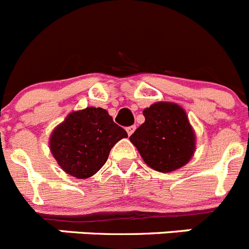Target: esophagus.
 <instances>
[{
  "label": "esophagus",
  "instance_id": "1",
  "mask_svg": "<svg viewBox=\"0 0 249 249\" xmlns=\"http://www.w3.org/2000/svg\"><path fill=\"white\" fill-rule=\"evenodd\" d=\"M135 129H136V126H129V127H127L126 131H127V133H128V136H131L132 133L135 132Z\"/></svg>",
  "mask_w": 249,
  "mask_h": 249
}]
</instances>
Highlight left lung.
<instances>
[{"mask_svg":"<svg viewBox=\"0 0 249 249\" xmlns=\"http://www.w3.org/2000/svg\"><path fill=\"white\" fill-rule=\"evenodd\" d=\"M144 123L129 137L143 160L158 172H171L191 160L195 133L187 114L176 103L158 102L143 111Z\"/></svg>","mask_w":249,"mask_h":249,"instance_id":"left-lung-1","label":"left lung"}]
</instances>
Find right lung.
I'll return each mask as SVG.
<instances>
[{"label": "right lung", "mask_w": 249, "mask_h": 249, "mask_svg": "<svg viewBox=\"0 0 249 249\" xmlns=\"http://www.w3.org/2000/svg\"><path fill=\"white\" fill-rule=\"evenodd\" d=\"M127 132L103 108L72 112L51 136V152L65 172L89 178L106 163L109 151Z\"/></svg>", "instance_id": "add662e5"}]
</instances>
